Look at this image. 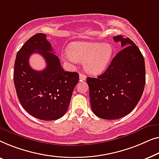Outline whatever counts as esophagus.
Masks as SVG:
<instances>
[{"label": "esophagus", "instance_id": "34e87169", "mask_svg": "<svg viewBox=\"0 0 159 159\" xmlns=\"http://www.w3.org/2000/svg\"><path fill=\"white\" fill-rule=\"evenodd\" d=\"M79 79H80V80H85L86 79V75L84 74H82V73H80Z\"/></svg>", "mask_w": 159, "mask_h": 159}]
</instances>
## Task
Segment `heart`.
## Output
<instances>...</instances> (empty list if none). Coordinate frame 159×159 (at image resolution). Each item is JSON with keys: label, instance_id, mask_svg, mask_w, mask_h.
Listing matches in <instances>:
<instances>
[{"label": "heart", "instance_id": "b5f03b06", "mask_svg": "<svg viewBox=\"0 0 159 159\" xmlns=\"http://www.w3.org/2000/svg\"><path fill=\"white\" fill-rule=\"evenodd\" d=\"M68 52L67 59L84 62L87 73L98 75L106 70L112 57L114 49L109 44L75 42L69 47Z\"/></svg>", "mask_w": 159, "mask_h": 159}]
</instances>
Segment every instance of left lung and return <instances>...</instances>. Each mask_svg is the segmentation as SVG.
<instances>
[{
  "instance_id": "8db88e82",
  "label": "left lung",
  "mask_w": 159,
  "mask_h": 159,
  "mask_svg": "<svg viewBox=\"0 0 159 159\" xmlns=\"http://www.w3.org/2000/svg\"><path fill=\"white\" fill-rule=\"evenodd\" d=\"M113 39L121 42L123 49L104 73L86 79L91 109L105 120L119 119L130 113L140 101L146 84L144 57L139 48L122 35Z\"/></svg>"
}]
</instances>
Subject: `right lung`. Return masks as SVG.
Segmentation results:
<instances>
[{"instance_id": "obj_1", "label": "right lung", "mask_w": 159, "mask_h": 159, "mask_svg": "<svg viewBox=\"0 0 159 159\" xmlns=\"http://www.w3.org/2000/svg\"><path fill=\"white\" fill-rule=\"evenodd\" d=\"M46 37L43 33L36 34L19 50L13 81L23 108L33 117L50 121L66 114L79 75L64 70ZM33 53H39L45 58L47 66L44 70L35 71L30 67L28 60Z\"/></svg>"}]
</instances>
